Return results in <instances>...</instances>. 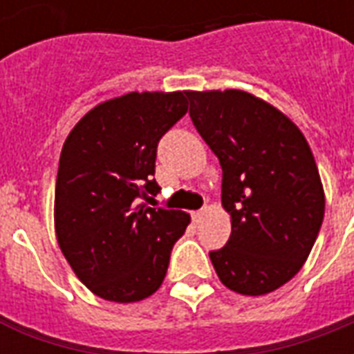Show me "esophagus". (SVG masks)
<instances>
[{
  "mask_svg": "<svg viewBox=\"0 0 354 354\" xmlns=\"http://www.w3.org/2000/svg\"><path fill=\"white\" fill-rule=\"evenodd\" d=\"M202 218H203V209H200V211H194V213H192V223L194 224L202 223Z\"/></svg>",
  "mask_w": 354,
  "mask_h": 354,
  "instance_id": "esophagus-1",
  "label": "esophagus"
}]
</instances>
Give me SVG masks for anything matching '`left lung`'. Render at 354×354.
<instances>
[{"mask_svg": "<svg viewBox=\"0 0 354 354\" xmlns=\"http://www.w3.org/2000/svg\"><path fill=\"white\" fill-rule=\"evenodd\" d=\"M196 130L223 167V207L232 234L209 252L224 286L273 292L300 272L324 216V192L298 126L241 90L187 92Z\"/></svg>", "mask_w": 354, "mask_h": 354, "instance_id": "1", "label": "left lung"}]
</instances>
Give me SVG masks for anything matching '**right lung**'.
Returning <instances> with one entry per match:
<instances>
[{
	"label": "right lung",
	"instance_id": "add662e5",
	"mask_svg": "<svg viewBox=\"0 0 354 354\" xmlns=\"http://www.w3.org/2000/svg\"><path fill=\"white\" fill-rule=\"evenodd\" d=\"M187 111V92H130L95 105L62 147L56 237L75 275L103 300L156 292L190 223L185 211L143 202L160 192L158 141Z\"/></svg>",
	"mask_w": 354,
	"mask_h": 354
}]
</instances>
